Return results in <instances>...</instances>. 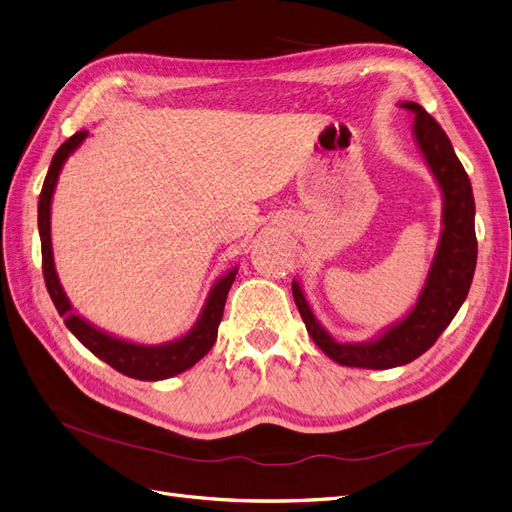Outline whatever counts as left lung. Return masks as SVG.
Listing matches in <instances>:
<instances>
[{"mask_svg": "<svg viewBox=\"0 0 512 512\" xmlns=\"http://www.w3.org/2000/svg\"><path fill=\"white\" fill-rule=\"evenodd\" d=\"M413 113V139L443 196L441 238L415 306L367 342H337L314 316L304 287L293 280L295 306L314 344L344 367L392 369L422 356L458 314L477 268L475 198L462 162L445 130L413 101L399 103Z\"/></svg>", "mask_w": 512, "mask_h": 512, "instance_id": "obj_1", "label": "left lung"}]
</instances>
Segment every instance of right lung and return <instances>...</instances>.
Wrapping results in <instances>:
<instances>
[{"label": "right lung", "instance_id": "1", "mask_svg": "<svg viewBox=\"0 0 512 512\" xmlns=\"http://www.w3.org/2000/svg\"><path fill=\"white\" fill-rule=\"evenodd\" d=\"M86 137L88 132L80 130L56 149V154L48 168V175L44 179L40 202H37V227H40V240H42V270H44L46 289L54 301L56 310H59V314L65 318L67 329L78 337L94 356H99L101 361H105L116 371L128 377H135V380H141V382L168 380V377L179 375L189 367H194L200 358L215 346L225 299H227V293H230L232 282L236 280L238 266L227 270L221 278L215 280V285L206 295V301L196 318L194 327L187 333H183L181 337L170 339L166 344L145 346L137 342H128V339L116 337L99 327H94L90 320L78 314V310H73L54 266L52 238H50V211H52V196L56 189V181H59L61 170L73 151L86 141Z\"/></svg>", "mask_w": 512, "mask_h": 512}]
</instances>
